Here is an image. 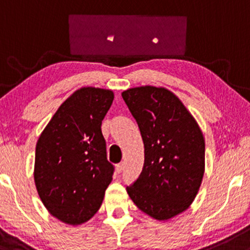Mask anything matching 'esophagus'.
Here are the masks:
<instances>
[{"label": "esophagus", "mask_w": 250, "mask_h": 250, "mask_svg": "<svg viewBox=\"0 0 250 250\" xmlns=\"http://www.w3.org/2000/svg\"><path fill=\"white\" fill-rule=\"evenodd\" d=\"M116 169L118 173H122L123 170H124V163H119V164H117Z\"/></svg>", "instance_id": "esophagus-1"}]
</instances>
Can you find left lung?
Listing matches in <instances>:
<instances>
[{
  "label": "left lung",
  "mask_w": 250,
  "mask_h": 250,
  "mask_svg": "<svg viewBox=\"0 0 250 250\" xmlns=\"http://www.w3.org/2000/svg\"><path fill=\"white\" fill-rule=\"evenodd\" d=\"M123 99L144 142V167L126 188L143 212L158 221L186 211L204 175L206 143L200 126L183 103L164 87L126 89Z\"/></svg>",
  "instance_id": "1"
}]
</instances>
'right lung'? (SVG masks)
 Masks as SVG:
<instances>
[{"label": "right lung", "instance_id": "right-lung-1", "mask_svg": "<svg viewBox=\"0 0 250 250\" xmlns=\"http://www.w3.org/2000/svg\"><path fill=\"white\" fill-rule=\"evenodd\" d=\"M114 94L81 87L61 104L39 137L34 181L42 203L61 222H87L102 206L114 167L102 123Z\"/></svg>", "mask_w": 250, "mask_h": 250}]
</instances>
